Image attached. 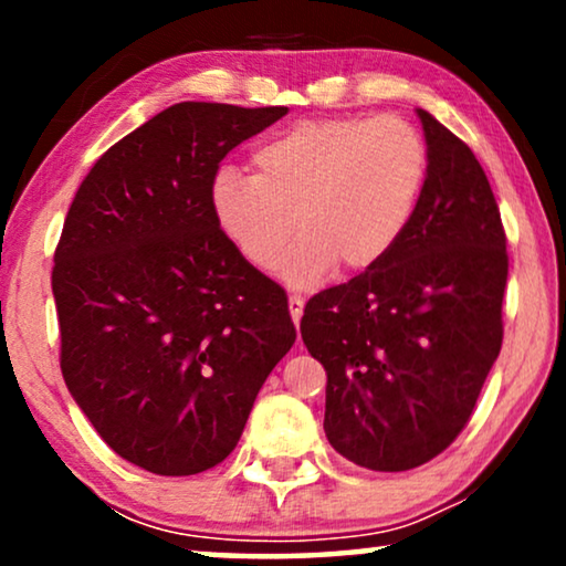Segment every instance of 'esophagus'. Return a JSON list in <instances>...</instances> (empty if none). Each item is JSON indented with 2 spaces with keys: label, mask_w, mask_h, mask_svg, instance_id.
<instances>
[{
  "label": "esophagus",
  "mask_w": 566,
  "mask_h": 566,
  "mask_svg": "<svg viewBox=\"0 0 566 566\" xmlns=\"http://www.w3.org/2000/svg\"><path fill=\"white\" fill-rule=\"evenodd\" d=\"M289 308H291L293 324H296V327H298L301 316H304V298H301V296H291V298H289Z\"/></svg>",
  "instance_id": "esophagus-1"
}]
</instances>
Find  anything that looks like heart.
<instances>
[{"instance_id": "obj_1", "label": "heart", "mask_w": 566, "mask_h": 566, "mask_svg": "<svg viewBox=\"0 0 566 566\" xmlns=\"http://www.w3.org/2000/svg\"><path fill=\"white\" fill-rule=\"evenodd\" d=\"M252 175L223 169L211 190L216 227L252 268L281 262L293 289H312L337 265L366 273L405 239L430 175L420 130L397 115L308 118L252 154Z\"/></svg>"}]
</instances>
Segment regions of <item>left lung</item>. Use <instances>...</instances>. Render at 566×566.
Listing matches in <instances>:
<instances>
[{"label": "left lung", "instance_id": "8db88e82", "mask_svg": "<svg viewBox=\"0 0 566 566\" xmlns=\"http://www.w3.org/2000/svg\"><path fill=\"white\" fill-rule=\"evenodd\" d=\"M430 175L407 234L308 298L301 337L327 370L324 432L370 471L422 467L467 428L502 347L505 229L474 151L417 107Z\"/></svg>", "mask_w": 566, "mask_h": 566}]
</instances>
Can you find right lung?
Instances as JSON below:
<instances>
[{
    "label": "right lung",
    "mask_w": 566,
    "mask_h": 566,
    "mask_svg": "<svg viewBox=\"0 0 566 566\" xmlns=\"http://www.w3.org/2000/svg\"><path fill=\"white\" fill-rule=\"evenodd\" d=\"M289 107L177 103L95 161L53 254L61 374L99 438L159 476L234 451L296 343L289 298L216 227L219 161Z\"/></svg>",
    "instance_id": "obj_1"
}]
</instances>
